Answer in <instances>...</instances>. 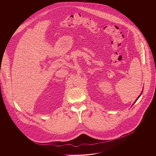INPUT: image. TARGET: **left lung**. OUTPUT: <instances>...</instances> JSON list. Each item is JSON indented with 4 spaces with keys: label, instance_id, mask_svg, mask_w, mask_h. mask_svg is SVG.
Here are the masks:
<instances>
[{
    "label": "left lung",
    "instance_id": "8db88e82",
    "mask_svg": "<svg viewBox=\"0 0 156 156\" xmlns=\"http://www.w3.org/2000/svg\"><path fill=\"white\" fill-rule=\"evenodd\" d=\"M141 94H142V92H141V94H140V95H139V97H137V99H136V101H135V102H134V103H135V102H136V101H137V99H139V97H140V96H141Z\"/></svg>",
    "mask_w": 156,
    "mask_h": 156
}]
</instances>
